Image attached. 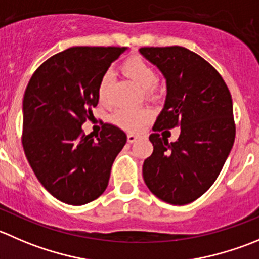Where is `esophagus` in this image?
<instances>
[{"instance_id": "esophagus-1", "label": "esophagus", "mask_w": 259, "mask_h": 259, "mask_svg": "<svg viewBox=\"0 0 259 259\" xmlns=\"http://www.w3.org/2000/svg\"><path fill=\"white\" fill-rule=\"evenodd\" d=\"M137 139H138L137 135H134V134H127V142H129V143H134Z\"/></svg>"}]
</instances>
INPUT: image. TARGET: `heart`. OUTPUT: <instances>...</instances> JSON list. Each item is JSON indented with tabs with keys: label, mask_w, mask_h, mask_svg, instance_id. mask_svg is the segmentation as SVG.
Listing matches in <instances>:
<instances>
[{
	"label": "heart",
	"mask_w": 259,
	"mask_h": 259,
	"mask_svg": "<svg viewBox=\"0 0 259 259\" xmlns=\"http://www.w3.org/2000/svg\"><path fill=\"white\" fill-rule=\"evenodd\" d=\"M122 71L130 79L137 83L140 90L145 92L149 99L155 97V83L158 76L155 69L140 57H132L122 63ZM114 74L106 71L101 76L97 86V96L101 104L107 105L111 101V86ZM152 119L149 109H119L112 115V120L120 127L129 132H138Z\"/></svg>",
	"instance_id": "b5f03b06"
}]
</instances>
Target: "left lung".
Masks as SVG:
<instances>
[{
  "label": "left lung",
  "mask_w": 259,
  "mask_h": 259,
  "mask_svg": "<svg viewBox=\"0 0 259 259\" xmlns=\"http://www.w3.org/2000/svg\"><path fill=\"white\" fill-rule=\"evenodd\" d=\"M139 52L158 67L167 83L143 178L162 201L190 204L211 187L234 144L232 96L219 72L196 53L177 45L144 47ZM175 126H181V134L168 143L159 132Z\"/></svg>",
  "instance_id": "obj_1"
}]
</instances>
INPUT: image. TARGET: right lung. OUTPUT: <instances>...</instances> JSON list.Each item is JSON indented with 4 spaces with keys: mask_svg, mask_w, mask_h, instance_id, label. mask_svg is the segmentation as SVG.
<instances>
[{
    "mask_svg": "<svg viewBox=\"0 0 259 259\" xmlns=\"http://www.w3.org/2000/svg\"><path fill=\"white\" fill-rule=\"evenodd\" d=\"M127 48L73 47L45 60L35 71L22 101V147L45 190L68 205L89 204L101 196L112 163L126 134L104 124L100 137L82 125L99 104L102 74Z\"/></svg>",
    "mask_w": 259,
    "mask_h": 259,
    "instance_id": "right-lung-1",
    "label": "right lung"
}]
</instances>
